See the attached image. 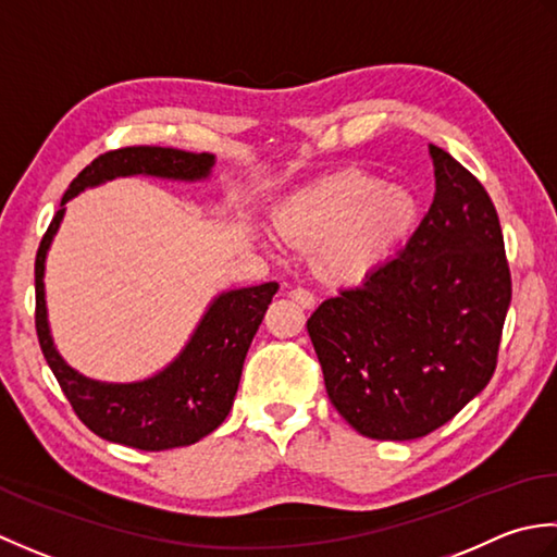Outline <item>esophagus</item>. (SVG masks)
<instances>
[{
  "instance_id": "34e87169",
  "label": "esophagus",
  "mask_w": 557,
  "mask_h": 557,
  "mask_svg": "<svg viewBox=\"0 0 557 557\" xmlns=\"http://www.w3.org/2000/svg\"><path fill=\"white\" fill-rule=\"evenodd\" d=\"M290 298L300 305V308H305V310H312L314 305H317V298H314V293H310L308 288H293L290 290Z\"/></svg>"
}]
</instances>
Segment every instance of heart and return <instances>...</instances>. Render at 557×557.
Masks as SVG:
<instances>
[{"mask_svg":"<svg viewBox=\"0 0 557 557\" xmlns=\"http://www.w3.org/2000/svg\"><path fill=\"white\" fill-rule=\"evenodd\" d=\"M416 223V199L401 185L344 170L305 187L274 211L290 245L314 247L329 276L356 281L389 257Z\"/></svg>","mask_w":557,"mask_h":557,"instance_id":"b5f03b06","label":"heart"}]
</instances>
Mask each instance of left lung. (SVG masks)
I'll list each match as a JSON object with an SVG mask.
<instances>
[{"instance_id": "8db88e82", "label": "left lung", "mask_w": 557, "mask_h": 557, "mask_svg": "<svg viewBox=\"0 0 557 557\" xmlns=\"http://www.w3.org/2000/svg\"><path fill=\"white\" fill-rule=\"evenodd\" d=\"M430 158L435 197L411 240L308 320L329 399L372 440L423 437L479 396L512 300L491 197L440 146Z\"/></svg>"}]
</instances>
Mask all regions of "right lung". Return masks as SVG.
I'll list each match as a JSON object with an SVG mask.
<instances>
[{
    "label": "right lung",
    "mask_w": 557,
    "mask_h": 557,
    "mask_svg": "<svg viewBox=\"0 0 557 557\" xmlns=\"http://www.w3.org/2000/svg\"><path fill=\"white\" fill-rule=\"evenodd\" d=\"M211 153L163 146H127L108 151L78 173L64 191L62 207L42 235L36 255V329L42 356L70 399L74 413L98 437L124 447L161 451L195 445L231 413L249 344L264 320L278 283L225 290L213 298L180 356L153 377L139 382H100L76 372L57 354L45 305V259L60 228L64 203L115 177L151 175L195 183L211 175Z\"/></svg>",
    "instance_id": "obj_1"
}]
</instances>
